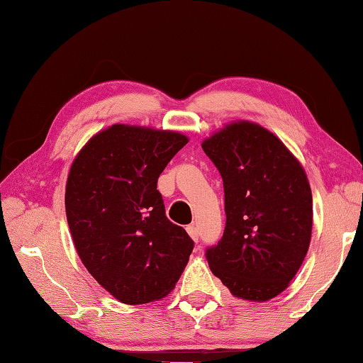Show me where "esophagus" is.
I'll return each mask as SVG.
<instances>
[{"label": "esophagus", "mask_w": 363, "mask_h": 363, "mask_svg": "<svg viewBox=\"0 0 363 363\" xmlns=\"http://www.w3.org/2000/svg\"><path fill=\"white\" fill-rule=\"evenodd\" d=\"M187 233H189V235L194 238V242H198V237H199V230H198V228L195 226V225H190V226H187Z\"/></svg>", "instance_id": "obj_1"}]
</instances>
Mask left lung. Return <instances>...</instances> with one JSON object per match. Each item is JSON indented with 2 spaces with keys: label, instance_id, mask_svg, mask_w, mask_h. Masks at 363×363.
<instances>
[{
  "label": "left lung",
  "instance_id": "obj_1",
  "mask_svg": "<svg viewBox=\"0 0 363 363\" xmlns=\"http://www.w3.org/2000/svg\"><path fill=\"white\" fill-rule=\"evenodd\" d=\"M201 146L223 177L226 212L207 262L235 298L264 303L289 287L309 250V179L287 146L254 121H230Z\"/></svg>",
  "mask_w": 363,
  "mask_h": 363
}]
</instances>
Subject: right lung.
Masks as SVG:
<instances>
[{
	"label": "right lung",
	"instance_id": "add662e5",
	"mask_svg": "<svg viewBox=\"0 0 363 363\" xmlns=\"http://www.w3.org/2000/svg\"><path fill=\"white\" fill-rule=\"evenodd\" d=\"M189 137L117 123L76 154L65 187L68 228L81 262L113 298L137 306L174 289L194 250L167 218L157 179Z\"/></svg>",
	"mask_w": 363,
	"mask_h": 363
}]
</instances>
